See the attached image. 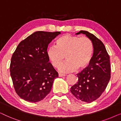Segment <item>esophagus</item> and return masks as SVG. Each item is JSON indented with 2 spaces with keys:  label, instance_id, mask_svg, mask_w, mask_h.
I'll return each instance as SVG.
<instances>
[{
  "label": "esophagus",
  "instance_id": "esophagus-1",
  "mask_svg": "<svg viewBox=\"0 0 121 121\" xmlns=\"http://www.w3.org/2000/svg\"><path fill=\"white\" fill-rule=\"evenodd\" d=\"M58 76H59V77H65V75L63 74H59Z\"/></svg>",
  "mask_w": 121,
  "mask_h": 121
}]
</instances>
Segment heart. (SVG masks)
<instances>
[{"mask_svg":"<svg viewBox=\"0 0 121 121\" xmlns=\"http://www.w3.org/2000/svg\"><path fill=\"white\" fill-rule=\"evenodd\" d=\"M92 53L93 46L89 38L66 34L57 39L56 46L47 49L46 54L49 62L56 68L58 67L65 55L67 62L59 66L58 70L66 73L86 67Z\"/></svg>","mask_w":121,"mask_h":121,"instance_id":"b5f03b06","label":"heart"}]
</instances>
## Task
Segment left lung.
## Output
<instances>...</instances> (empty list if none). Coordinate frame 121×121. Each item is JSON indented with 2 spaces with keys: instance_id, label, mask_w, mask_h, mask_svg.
<instances>
[{
  "instance_id": "left-lung-1",
  "label": "left lung",
  "mask_w": 121,
  "mask_h": 121,
  "mask_svg": "<svg viewBox=\"0 0 121 121\" xmlns=\"http://www.w3.org/2000/svg\"><path fill=\"white\" fill-rule=\"evenodd\" d=\"M85 35L91 41L94 52L89 65L77 74L78 82L70 88L78 100L90 103L101 95L111 78L110 56L103 43L93 34L80 31L76 35Z\"/></svg>"
}]
</instances>
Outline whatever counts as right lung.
<instances>
[{
    "label": "right lung",
    "mask_w": 121,
    "mask_h": 121,
    "mask_svg": "<svg viewBox=\"0 0 121 121\" xmlns=\"http://www.w3.org/2000/svg\"><path fill=\"white\" fill-rule=\"evenodd\" d=\"M60 32L37 31L18 44L11 59L10 72L16 94L36 102L50 92L58 74L47 57L48 46Z\"/></svg>",
    "instance_id": "obj_1"
}]
</instances>
